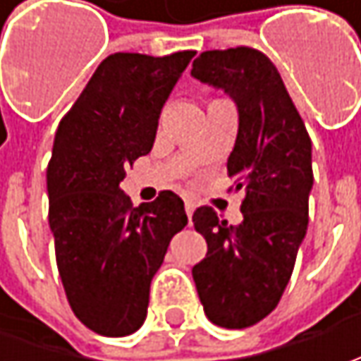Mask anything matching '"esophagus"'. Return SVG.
<instances>
[{
  "instance_id": "34e87169",
  "label": "esophagus",
  "mask_w": 361,
  "mask_h": 361,
  "mask_svg": "<svg viewBox=\"0 0 361 361\" xmlns=\"http://www.w3.org/2000/svg\"><path fill=\"white\" fill-rule=\"evenodd\" d=\"M185 211H187L188 223H190V216H192V213H195V202H192V201L185 202Z\"/></svg>"
}]
</instances>
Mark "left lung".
<instances>
[{"label":"left lung","mask_w":361,"mask_h":361,"mask_svg":"<svg viewBox=\"0 0 361 361\" xmlns=\"http://www.w3.org/2000/svg\"><path fill=\"white\" fill-rule=\"evenodd\" d=\"M190 76L225 90L239 110L227 173L245 188L243 223L219 221L213 207L195 211L207 255L192 279L207 317L243 329L277 307L293 273L310 221L312 140L277 68L259 49L202 51Z\"/></svg>","instance_id":"obj_1"}]
</instances>
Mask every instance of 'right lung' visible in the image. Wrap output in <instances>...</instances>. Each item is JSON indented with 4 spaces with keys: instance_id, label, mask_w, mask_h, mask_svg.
Instances as JSON below:
<instances>
[{
    "instance_id": "right-lung-1",
    "label": "right lung",
    "mask_w": 361,
    "mask_h": 361,
    "mask_svg": "<svg viewBox=\"0 0 361 361\" xmlns=\"http://www.w3.org/2000/svg\"><path fill=\"white\" fill-rule=\"evenodd\" d=\"M195 51L112 54L58 126L48 164L49 229L72 312L122 338L145 324L150 281L187 225L173 190L132 207L120 183L154 145L160 110Z\"/></svg>"
}]
</instances>
